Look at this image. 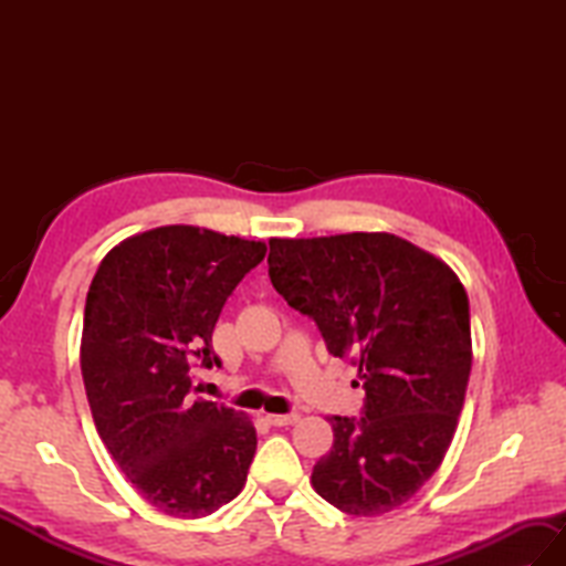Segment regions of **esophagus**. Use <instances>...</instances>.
<instances>
[{"instance_id": "1", "label": "esophagus", "mask_w": 566, "mask_h": 566, "mask_svg": "<svg viewBox=\"0 0 566 566\" xmlns=\"http://www.w3.org/2000/svg\"><path fill=\"white\" fill-rule=\"evenodd\" d=\"M264 418H268V423L282 428V426H294L298 420V413H268Z\"/></svg>"}]
</instances>
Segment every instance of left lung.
Returning a JSON list of instances; mask_svg holds the SVG:
<instances>
[{
    "label": "left lung",
    "instance_id": "8db88e82",
    "mask_svg": "<svg viewBox=\"0 0 566 566\" xmlns=\"http://www.w3.org/2000/svg\"><path fill=\"white\" fill-rule=\"evenodd\" d=\"M270 280L316 321L333 357L363 379V418L333 416V448L311 474L350 515L411 499L444 460L462 413L472 331L450 264L394 233L270 238Z\"/></svg>",
    "mask_w": 566,
    "mask_h": 566
}]
</instances>
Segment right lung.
Wrapping results in <instances>:
<instances>
[{
	"instance_id": "obj_1",
	"label": "right lung",
	"mask_w": 566,
	"mask_h": 566,
	"mask_svg": "<svg viewBox=\"0 0 566 566\" xmlns=\"http://www.w3.org/2000/svg\"><path fill=\"white\" fill-rule=\"evenodd\" d=\"M262 240L160 226L106 252L84 304L80 367L94 426L138 494L172 518H203L245 486L252 420L195 401V367H219L211 333L262 262Z\"/></svg>"
}]
</instances>
